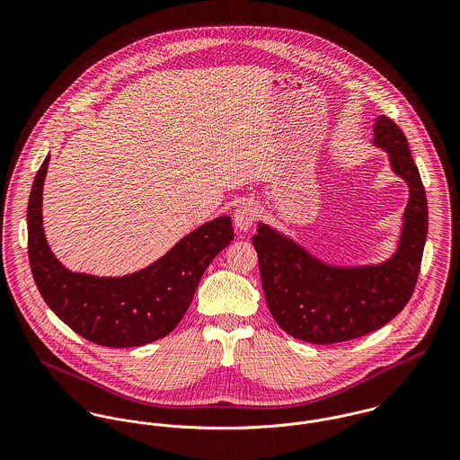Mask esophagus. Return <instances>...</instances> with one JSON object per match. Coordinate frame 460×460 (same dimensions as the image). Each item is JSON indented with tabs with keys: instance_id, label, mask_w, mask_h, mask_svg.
I'll use <instances>...</instances> for the list:
<instances>
[{
	"instance_id": "1",
	"label": "esophagus",
	"mask_w": 460,
	"mask_h": 460,
	"mask_svg": "<svg viewBox=\"0 0 460 460\" xmlns=\"http://www.w3.org/2000/svg\"><path fill=\"white\" fill-rule=\"evenodd\" d=\"M257 214H259V205L252 199L248 201H243L237 208H235V214H234V223H235V228L239 232H248L253 225V221L257 219Z\"/></svg>"
}]
</instances>
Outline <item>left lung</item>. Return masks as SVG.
Segmentation results:
<instances>
[{
    "instance_id": "left-lung-1",
    "label": "left lung",
    "mask_w": 460,
    "mask_h": 460,
    "mask_svg": "<svg viewBox=\"0 0 460 460\" xmlns=\"http://www.w3.org/2000/svg\"><path fill=\"white\" fill-rule=\"evenodd\" d=\"M372 143L390 155L409 199L394 255L381 263L331 265L294 239L259 223L253 246L263 294L279 328L310 343H338L388 324L412 296L429 230L427 197L405 134L381 115Z\"/></svg>"
}]
</instances>
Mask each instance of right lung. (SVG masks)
Instances as JSON below:
<instances>
[{"label":"right lung","instance_id":"1","mask_svg":"<svg viewBox=\"0 0 460 460\" xmlns=\"http://www.w3.org/2000/svg\"><path fill=\"white\" fill-rule=\"evenodd\" d=\"M44 159L28 201V257L46 305L68 328L104 347H139L170 334L188 312L201 274L234 239L230 216L182 237L166 255L126 276L72 272L53 255L42 226Z\"/></svg>","mask_w":460,"mask_h":460}]
</instances>
